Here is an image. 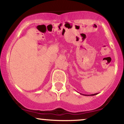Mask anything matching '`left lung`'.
<instances>
[{"mask_svg":"<svg viewBox=\"0 0 124 124\" xmlns=\"http://www.w3.org/2000/svg\"><path fill=\"white\" fill-rule=\"evenodd\" d=\"M97 93H96V94H89V95H87V94H82V95H84V96H94V95H96Z\"/></svg>","mask_w":124,"mask_h":124,"instance_id":"obj_1","label":"left lung"}]
</instances>
